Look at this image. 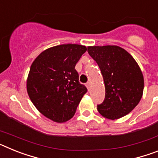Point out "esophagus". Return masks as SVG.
Masks as SVG:
<instances>
[{"label":"esophagus","mask_w":158,"mask_h":158,"mask_svg":"<svg viewBox=\"0 0 158 158\" xmlns=\"http://www.w3.org/2000/svg\"><path fill=\"white\" fill-rule=\"evenodd\" d=\"M86 87H87V89H90V87H91V83L90 82H88V83H86Z\"/></svg>","instance_id":"34e87169"}]
</instances>
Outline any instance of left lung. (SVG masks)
<instances>
[{
  "mask_svg": "<svg viewBox=\"0 0 158 158\" xmlns=\"http://www.w3.org/2000/svg\"><path fill=\"white\" fill-rule=\"evenodd\" d=\"M88 53L100 67L105 86V99L97 105L99 113L112 120L129 114L143 94L144 78L139 64L118 46L88 47Z\"/></svg>",
  "mask_w": 158,
  "mask_h": 158,
  "instance_id": "8db88e82",
  "label": "left lung"
}]
</instances>
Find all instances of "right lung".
Segmentation results:
<instances>
[{
    "label": "right lung",
    "mask_w": 158,
    "mask_h": 158,
    "mask_svg": "<svg viewBox=\"0 0 158 158\" xmlns=\"http://www.w3.org/2000/svg\"><path fill=\"white\" fill-rule=\"evenodd\" d=\"M86 51L85 46L79 44L55 46L43 51L31 65L27 94L38 111L54 122L73 118L87 92L75 69Z\"/></svg>",
    "instance_id": "obj_1"
}]
</instances>
